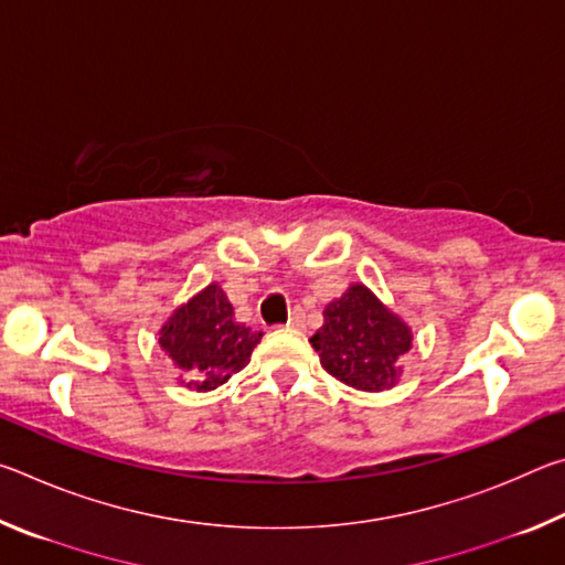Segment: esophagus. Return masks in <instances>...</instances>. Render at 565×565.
<instances>
[{"instance_id": "1", "label": "esophagus", "mask_w": 565, "mask_h": 565, "mask_svg": "<svg viewBox=\"0 0 565 565\" xmlns=\"http://www.w3.org/2000/svg\"><path fill=\"white\" fill-rule=\"evenodd\" d=\"M286 327L303 329V327H306V313H303V311H294L291 317H289V321H286Z\"/></svg>"}]
</instances>
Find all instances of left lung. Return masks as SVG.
Wrapping results in <instances>:
<instances>
[{"mask_svg":"<svg viewBox=\"0 0 565 565\" xmlns=\"http://www.w3.org/2000/svg\"><path fill=\"white\" fill-rule=\"evenodd\" d=\"M309 341L333 379L359 391H384L396 384L411 331L366 286L356 284L327 306L323 327Z\"/></svg>","mask_w":565,"mask_h":565,"instance_id":"1","label":"left lung"}]
</instances>
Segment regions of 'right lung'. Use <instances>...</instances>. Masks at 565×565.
<instances>
[{
    "instance_id": "obj_1",
    "label": "right lung",
    "mask_w": 565,
    "mask_h": 565,
    "mask_svg": "<svg viewBox=\"0 0 565 565\" xmlns=\"http://www.w3.org/2000/svg\"><path fill=\"white\" fill-rule=\"evenodd\" d=\"M262 331H252L234 319V306L216 284L206 286L161 329L159 343L184 371V384L196 391H214L242 371Z\"/></svg>"
}]
</instances>
